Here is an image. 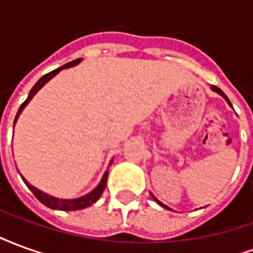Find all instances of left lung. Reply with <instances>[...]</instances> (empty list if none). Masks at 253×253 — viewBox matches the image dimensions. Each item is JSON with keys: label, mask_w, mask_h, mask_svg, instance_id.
I'll return each instance as SVG.
<instances>
[{"label": "left lung", "mask_w": 253, "mask_h": 253, "mask_svg": "<svg viewBox=\"0 0 253 253\" xmlns=\"http://www.w3.org/2000/svg\"><path fill=\"white\" fill-rule=\"evenodd\" d=\"M211 89H212V90H214V92H217V93H219V94H221V96H222L223 99L226 100V101H228L229 104H230V101H229V99H228V97H226V94L223 93L222 90H221V89L218 88V86H215V85H212V86H211ZM230 105H232V104H230ZM153 198H154V196H153ZM154 201L157 202V203H159V205H161V206H163V207H165V209H169V207H168V206H165V205H163V203H161V202H160L159 199H156V198H154Z\"/></svg>", "instance_id": "obj_1"}]
</instances>
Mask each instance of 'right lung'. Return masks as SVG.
Segmentation results:
<instances>
[{
  "label": "right lung",
  "mask_w": 253,
  "mask_h": 253,
  "mask_svg": "<svg viewBox=\"0 0 253 253\" xmlns=\"http://www.w3.org/2000/svg\"><path fill=\"white\" fill-rule=\"evenodd\" d=\"M81 62V59L78 58V59H76V61H72V62L66 63V65H63L62 67H58V69H55V70H52V72L47 73V74H44L43 77L38 81V83L34 85V88L31 89L30 94H28V97H27V100H25L23 104L20 105L19 111H17V115H16V118H14V123H16V121H17V118H19V115L21 114V111L24 110V107L28 103H30V100L34 97L36 94V92L39 90V89L44 85V84L47 83V81H50L55 74H58V73L61 72L62 69H66V67H70V66H74V65H77V63ZM23 177V176H21ZM107 177H108V172H105L104 176H103V179H101V181H100V184L96 188H94L92 192H89L88 195L83 196V198H78V199H58V198H54V196H50L47 195V194H44V192H42L41 190H38V188H35L34 186H31L28 181L25 180L24 177H23V180H24V183L27 184V187L30 188L32 192H34V195L39 199V201L44 205V206L50 207V209H55V210H63V211H70V210H81V209H85V207L90 206V205H93L94 202L99 199L100 196H101V194H103V191H104L105 188V184H107Z\"/></svg>",
  "instance_id": "add662e5"
}]
</instances>
